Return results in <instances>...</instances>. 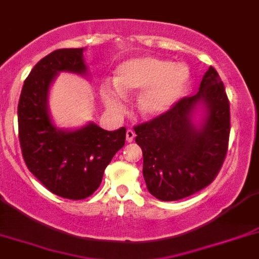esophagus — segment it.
<instances>
[{"instance_id":"obj_1","label":"esophagus","mask_w":259,"mask_h":259,"mask_svg":"<svg viewBox=\"0 0 259 259\" xmlns=\"http://www.w3.org/2000/svg\"><path fill=\"white\" fill-rule=\"evenodd\" d=\"M135 139V132L134 130H127V132H125V140H127L128 142H132Z\"/></svg>"}]
</instances>
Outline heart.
I'll list each match as a JSON object with an SVG mask.
<instances>
[{
    "label": "heart",
    "mask_w": 259,
    "mask_h": 259,
    "mask_svg": "<svg viewBox=\"0 0 259 259\" xmlns=\"http://www.w3.org/2000/svg\"><path fill=\"white\" fill-rule=\"evenodd\" d=\"M189 68L184 64H170L151 56L124 61L115 72V83H101L100 94L104 103L114 111L124 108V94H135L137 108L144 117H158L169 110L181 97L187 82Z\"/></svg>",
    "instance_id": "obj_1"
}]
</instances>
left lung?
<instances>
[{"label": "left lung", "mask_w": 259, "mask_h": 259, "mask_svg": "<svg viewBox=\"0 0 259 259\" xmlns=\"http://www.w3.org/2000/svg\"><path fill=\"white\" fill-rule=\"evenodd\" d=\"M199 103L206 108L200 127L192 122ZM144 156L149 193L163 201L187 198L212 184L229 149L230 101L217 70L210 66L198 94L180 99L162 115L134 127Z\"/></svg>", "instance_id": "left-lung-1"}]
</instances>
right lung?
Segmentation results:
<instances>
[{"instance_id": "obj_1", "label": "right lung", "mask_w": 259, "mask_h": 259, "mask_svg": "<svg viewBox=\"0 0 259 259\" xmlns=\"http://www.w3.org/2000/svg\"><path fill=\"white\" fill-rule=\"evenodd\" d=\"M83 49H60L38 61L21 90L19 141L28 169L52 194L86 199L99 189L106 165L124 146L125 127L105 131L89 123L77 131L54 125L47 108L49 89L59 72L84 74Z\"/></svg>"}]
</instances>
